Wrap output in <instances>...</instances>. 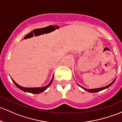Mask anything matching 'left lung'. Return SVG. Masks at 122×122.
Listing matches in <instances>:
<instances>
[{"mask_svg": "<svg viewBox=\"0 0 122 122\" xmlns=\"http://www.w3.org/2000/svg\"><path fill=\"white\" fill-rule=\"evenodd\" d=\"M115 79H116V78H115V79H114L113 81L111 83V84H109V85H107V86H105L102 87V88H95V89H87V88H84V87L82 86L79 85L78 84H77V83H76V84H78V85H79V86L81 87V88H82L83 89H84L85 91H88V92H91V93H95V92H98L104 90V89H107V88H109V87L110 86L112 85L113 84V83L114 82H115Z\"/></svg>", "mask_w": 122, "mask_h": 122, "instance_id": "8db88e82", "label": "left lung"}]
</instances>
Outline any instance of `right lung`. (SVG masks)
<instances>
[{
	"mask_svg": "<svg viewBox=\"0 0 122 122\" xmlns=\"http://www.w3.org/2000/svg\"><path fill=\"white\" fill-rule=\"evenodd\" d=\"M54 79V75H52V78L50 81V82H49V84L47 85L46 86H44L43 87H37V88H25V87H23L19 85V84H17L13 79L11 78V80H12L13 82L14 83L15 85H16V86L18 88H19L20 89H21L23 91H24L25 92H29V93H34V94H38V93H40L41 92H44V91H46L50 86L51 85V83L52 82Z\"/></svg>",
	"mask_w": 122,
	"mask_h": 122,
	"instance_id": "right-lung-1",
	"label": "right lung"
}]
</instances>
